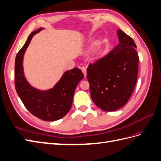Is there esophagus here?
<instances>
[{"mask_svg": "<svg viewBox=\"0 0 161 161\" xmlns=\"http://www.w3.org/2000/svg\"><path fill=\"white\" fill-rule=\"evenodd\" d=\"M80 69L82 70V72L84 74V76H87V69L85 67V66H82V67L80 68Z\"/></svg>", "mask_w": 161, "mask_h": 161, "instance_id": "obj_1", "label": "esophagus"}]
</instances>
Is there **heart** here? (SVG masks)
Wrapping results in <instances>:
<instances>
[{
	"label": "heart",
	"instance_id": "1",
	"mask_svg": "<svg viewBox=\"0 0 161 161\" xmlns=\"http://www.w3.org/2000/svg\"><path fill=\"white\" fill-rule=\"evenodd\" d=\"M98 46H99V43L98 42L95 43V44H94V45L92 46V50H91L92 53L95 52V51L97 50V47H98Z\"/></svg>",
	"mask_w": 161,
	"mask_h": 161
}]
</instances>
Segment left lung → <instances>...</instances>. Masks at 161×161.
Instances as JSON below:
<instances>
[{"label":"left lung","mask_w":161,"mask_h":161,"mask_svg":"<svg viewBox=\"0 0 161 161\" xmlns=\"http://www.w3.org/2000/svg\"><path fill=\"white\" fill-rule=\"evenodd\" d=\"M119 44L87 69L93 102L102 110L114 111L127 103L138 76L139 56L132 39L117 30Z\"/></svg>","instance_id":"1"}]
</instances>
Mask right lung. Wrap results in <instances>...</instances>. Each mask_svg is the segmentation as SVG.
<instances>
[{
    "mask_svg": "<svg viewBox=\"0 0 161 161\" xmlns=\"http://www.w3.org/2000/svg\"><path fill=\"white\" fill-rule=\"evenodd\" d=\"M42 30L40 28L31 33L17 54L15 61V85L19 97L31 113L41 119L53 121L61 119L69 112L74 91L84 74L77 68L68 70L53 89L47 91H40L30 85L23 71V57L31 39Z\"/></svg>",
    "mask_w": 161,
    "mask_h": 161,
    "instance_id": "1",
    "label": "right lung"
}]
</instances>
